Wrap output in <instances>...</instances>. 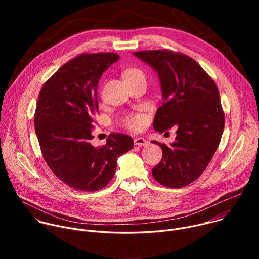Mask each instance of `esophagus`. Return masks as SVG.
I'll return each mask as SVG.
<instances>
[{
	"label": "esophagus",
	"instance_id": "1",
	"mask_svg": "<svg viewBox=\"0 0 259 259\" xmlns=\"http://www.w3.org/2000/svg\"><path fill=\"white\" fill-rule=\"evenodd\" d=\"M134 144L139 145V146H145L147 144V141H146V139H144L142 137H136V138H134Z\"/></svg>",
	"mask_w": 259,
	"mask_h": 259
}]
</instances>
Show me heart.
<instances>
[{
	"mask_svg": "<svg viewBox=\"0 0 259 259\" xmlns=\"http://www.w3.org/2000/svg\"><path fill=\"white\" fill-rule=\"evenodd\" d=\"M145 79V76L142 70L138 68H128L124 72L125 81L135 80V79ZM126 126L131 130H138L144 124V118L142 116H129L125 119Z\"/></svg>",
	"mask_w": 259,
	"mask_h": 259,
	"instance_id": "b5f03b06",
	"label": "heart"
}]
</instances>
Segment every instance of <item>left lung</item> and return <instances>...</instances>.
I'll return each instance as SVG.
<instances>
[{
	"instance_id": "8db88e82",
	"label": "left lung",
	"mask_w": 259,
	"mask_h": 259,
	"mask_svg": "<svg viewBox=\"0 0 259 259\" xmlns=\"http://www.w3.org/2000/svg\"><path fill=\"white\" fill-rule=\"evenodd\" d=\"M133 55L158 73L163 102L157 109L154 129L160 133L176 129L170 146L152 140L163 152L153 176L167 188H183L204 172L223 135L225 115L219 91L198 62L187 55L167 50Z\"/></svg>"
}]
</instances>
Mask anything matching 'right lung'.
Returning <instances> with one entry per match:
<instances>
[{
    "label": "right lung",
    "instance_id": "1",
    "mask_svg": "<svg viewBox=\"0 0 259 259\" xmlns=\"http://www.w3.org/2000/svg\"><path fill=\"white\" fill-rule=\"evenodd\" d=\"M120 56L82 54L63 64L42 87L34 114L41 151L52 172L68 187L95 192L110 181L119 157L134 145L129 135L112 133L100 147L91 144L102 73Z\"/></svg>",
    "mask_w": 259,
    "mask_h": 259
}]
</instances>
